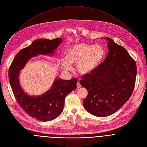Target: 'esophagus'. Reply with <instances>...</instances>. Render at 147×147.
<instances>
[{
    "instance_id": "esophagus-1",
    "label": "esophagus",
    "mask_w": 147,
    "mask_h": 147,
    "mask_svg": "<svg viewBox=\"0 0 147 147\" xmlns=\"http://www.w3.org/2000/svg\"><path fill=\"white\" fill-rule=\"evenodd\" d=\"M80 87H81V85H80V82H78V83H77V88H80Z\"/></svg>"
}]
</instances>
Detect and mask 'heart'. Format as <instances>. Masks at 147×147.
Returning <instances> with one entry per match:
<instances>
[{
    "instance_id": "obj_1",
    "label": "heart",
    "mask_w": 147,
    "mask_h": 147,
    "mask_svg": "<svg viewBox=\"0 0 147 147\" xmlns=\"http://www.w3.org/2000/svg\"><path fill=\"white\" fill-rule=\"evenodd\" d=\"M105 51L101 45L79 43L71 46L67 51V57L61 60L65 70L72 69L71 64L77 63V69L82 74L90 73L103 59Z\"/></svg>"
}]
</instances>
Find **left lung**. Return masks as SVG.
<instances>
[{
    "instance_id": "left-lung-1",
    "label": "left lung",
    "mask_w": 147,
    "mask_h": 147,
    "mask_svg": "<svg viewBox=\"0 0 147 147\" xmlns=\"http://www.w3.org/2000/svg\"><path fill=\"white\" fill-rule=\"evenodd\" d=\"M109 52L104 61L80 81L88 92L83 99L85 110L97 117H106L116 111L132 95L136 64L122 46L105 37Z\"/></svg>"
}]
</instances>
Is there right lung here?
I'll list each match as a JSON object with an SVG mask.
<instances>
[{"instance_id":"1","label":"right lung","mask_w":147,"mask_h":147,"mask_svg":"<svg viewBox=\"0 0 147 147\" xmlns=\"http://www.w3.org/2000/svg\"><path fill=\"white\" fill-rule=\"evenodd\" d=\"M62 41L61 38L53 40L39 38L34 41L30 46L19 51L9 68V83L18 104L31 117L41 121L52 120L61 114L65 96L76 89L78 80L74 78L65 80L57 78L49 90L34 97L26 94L20 86V71L31 58L37 55H52Z\"/></svg>"}]
</instances>
